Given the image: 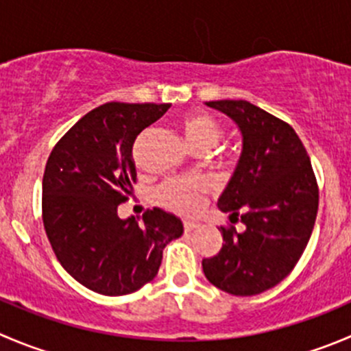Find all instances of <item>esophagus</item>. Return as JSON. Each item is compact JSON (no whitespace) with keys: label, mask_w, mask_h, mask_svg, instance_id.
Segmentation results:
<instances>
[{"label":"esophagus","mask_w":351,"mask_h":351,"mask_svg":"<svg viewBox=\"0 0 351 351\" xmlns=\"http://www.w3.org/2000/svg\"><path fill=\"white\" fill-rule=\"evenodd\" d=\"M197 226V223H193V221H183V230L189 233V231H192L193 228Z\"/></svg>","instance_id":"obj_1"}]
</instances>
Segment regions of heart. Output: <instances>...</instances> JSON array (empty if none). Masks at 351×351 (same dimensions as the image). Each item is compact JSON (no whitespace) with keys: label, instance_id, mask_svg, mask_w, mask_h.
I'll use <instances>...</instances> for the list:
<instances>
[{"label":"heart","instance_id":"b5f03b06","mask_svg":"<svg viewBox=\"0 0 351 351\" xmlns=\"http://www.w3.org/2000/svg\"><path fill=\"white\" fill-rule=\"evenodd\" d=\"M186 142L195 152L206 154L213 151L224 137V128L209 113L193 111L185 114L180 121ZM207 186L202 180L175 178L168 180L156 190V200L165 209L182 216H192L199 213L206 202Z\"/></svg>","mask_w":351,"mask_h":351}]
</instances>
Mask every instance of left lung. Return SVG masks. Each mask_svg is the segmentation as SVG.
I'll return each mask as SVG.
<instances>
[{"mask_svg":"<svg viewBox=\"0 0 351 351\" xmlns=\"http://www.w3.org/2000/svg\"><path fill=\"white\" fill-rule=\"evenodd\" d=\"M228 114L243 137L237 169L219 197L231 223L221 226L223 247L202 261L207 280L237 297L276 287L300 261L319 209V186L297 132L248 101H209Z\"/></svg>","mask_w":351,"mask_h":351,"instance_id":"left-lung-1","label":"left lung"}]
</instances>
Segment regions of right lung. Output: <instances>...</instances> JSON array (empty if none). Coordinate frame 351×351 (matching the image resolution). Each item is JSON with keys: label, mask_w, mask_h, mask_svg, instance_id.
I'll return each instance as SVG.
<instances>
[{"label": "right lung", "mask_w": 351, "mask_h": 351, "mask_svg": "<svg viewBox=\"0 0 351 351\" xmlns=\"http://www.w3.org/2000/svg\"><path fill=\"white\" fill-rule=\"evenodd\" d=\"M169 104L106 103L58 141L43 176V223L71 278L101 295H128L158 274L166 245L183 233L173 214L147 209L120 219L137 182L134 144Z\"/></svg>", "instance_id": "right-lung-1"}]
</instances>
